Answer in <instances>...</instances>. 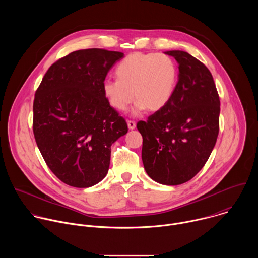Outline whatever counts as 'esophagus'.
I'll return each instance as SVG.
<instances>
[{
	"instance_id": "esophagus-1",
	"label": "esophagus",
	"mask_w": 258,
	"mask_h": 258,
	"mask_svg": "<svg viewBox=\"0 0 258 258\" xmlns=\"http://www.w3.org/2000/svg\"><path fill=\"white\" fill-rule=\"evenodd\" d=\"M127 126L130 130H135L136 128V122L133 120H128L127 121Z\"/></svg>"
}]
</instances>
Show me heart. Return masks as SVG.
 <instances>
[{
	"instance_id": "1",
	"label": "heart",
	"mask_w": 258,
	"mask_h": 258,
	"mask_svg": "<svg viewBox=\"0 0 258 258\" xmlns=\"http://www.w3.org/2000/svg\"><path fill=\"white\" fill-rule=\"evenodd\" d=\"M117 80H106L103 94L108 103L119 112H125L137 101L133 114L144 110L159 111L174 93L177 69L174 61L164 54L134 53L126 56L116 67Z\"/></svg>"
}]
</instances>
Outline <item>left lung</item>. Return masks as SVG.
Returning a JSON list of instances; mask_svg holds the SVG:
<instances>
[{
  "label": "left lung",
  "mask_w": 258,
  "mask_h": 258,
  "mask_svg": "<svg viewBox=\"0 0 258 258\" xmlns=\"http://www.w3.org/2000/svg\"><path fill=\"white\" fill-rule=\"evenodd\" d=\"M178 64L169 103L139 121L142 160L153 180L176 186L193 178L208 160L219 131L220 102L208 68L183 51H167Z\"/></svg>",
  "instance_id": "obj_1"
}]
</instances>
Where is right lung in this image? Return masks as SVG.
Returning <instances> with one entry per match:
<instances>
[{
    "label": "right lung",
    "mask_w": 258,
    "mask_h": 258,
    "mask_svg": "<svg viewBox=\"0 0 258 258\" xmlns=\"http://www.w3.org/2000/svg\"><path fill=\"white\" fill-rule=\"evenodd\" d=\"M123 53L75 51L46 72L33 101V135L52 172L64 183L89 188L107 174L111 145L127 124L103 94L108 71Z\"/></svg>",
    "instance_id": "add662e5"
}]
</instances>
